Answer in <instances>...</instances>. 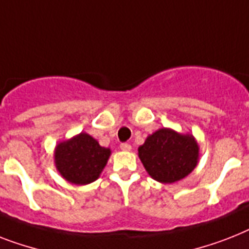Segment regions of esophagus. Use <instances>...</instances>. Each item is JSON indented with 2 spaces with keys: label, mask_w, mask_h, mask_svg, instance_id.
<instances>
[{
  "label": "esophagus",
  "mask_w": 249,
  "mask_h": 249,
  "mask_svg": "<svg viewBox=\"0 0 249 249\" xmlns=\"http://www.w3.org/2000/svg\"><path fill=\"white\" fill-rule=\"evenodd\" d=\"M120 148L123 149V151H130L131 145L129 144V143H121Z\"/></svg>",
  "instance_id": "obj_1"
}]
</instances>
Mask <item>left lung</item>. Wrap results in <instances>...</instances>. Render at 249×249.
<instances>
[{"label":"left lung","mask_w":249,"mask_h":249,"mask_svg":"<svg viewBox=\"0 0 249 249\" xmlns=\"http://www.w3.org/2000/svg\"><path fill=\"white\" fill-rule=\"evenodd\" d=\"M138 156L149 177L160 183L171 184L195 170L199 147L192 134L162 128L147 137L138 148Z\"/></svg>","instance_id":"left-lung-1"}]
</instances>
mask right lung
<instances>
[{
  "label": "right lung",
  "mask_w": 249,
  "mask_h": 249,
  "mask_svg": "<svg viewBox=\"0 0 249 249\" xmlns=\"http://www.w3.org/2000/svg\"><path fill=\"white\" fill-rule=\"evenodd\" d=\"M110 148H105L87 133L60 142L54 148V165L61 177L69 183L86 185L100 178Z\"/></svg>",
  "instance_id": "1"
}]
</instances>
